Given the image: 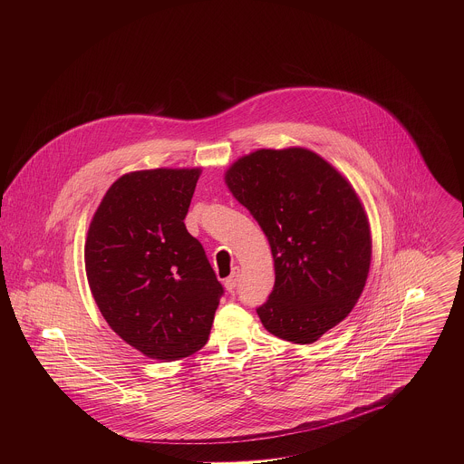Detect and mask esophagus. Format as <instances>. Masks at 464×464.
<instances>
[{"instance_id": "1", "label": "esophagus", "mask_w": 464, "mask_h": 464, "mask_svg": "<svg viewBox=\"0 0 464 464\" xmlns=\"http://www.w3.org/2000/svg\"><path fill=\"white\" fill-rule=\"evenodd\" d=\"M238 285V271H233L226 280H224V287L227 292H235Z\"/></svg>"}]
</instances>
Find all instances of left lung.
<instances>
[{
  "label": "left lung",
  "instance_id": "1",
  "mask_svg": "<svg viewBox=\"0 0 464 464\" xmlns=\"http://www.w3.org/2000/svg\"><path fill=\"white\" fill-rule=\"evenodd\" d=\"M224 179L271 246L275 287L257 308L266 331L318 341L350 314L371 267V227L353 186L304 148L257 150Z\"/></svg>",
  "mask_w": 464,
  "mask_h": 464
}]
</instances>
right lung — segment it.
I'll return each instance as SVG.
<instances>
[{"instance_id":"add662e5","label":"right lung","mask_w":464,"mask_h":464,"mask_svg":"<svg viewBox=\"0 0 464 464\" xmlns=\"http://www.w3.org/2000/svg\"><path fill=\"white\" fill-rule=\"evenodd\" d=\"M199 169L139 170L112 182L90 222L85 269L102 316L140 353L201 350L224 288L184 219Z\"/></svg>"}]
</instances>
